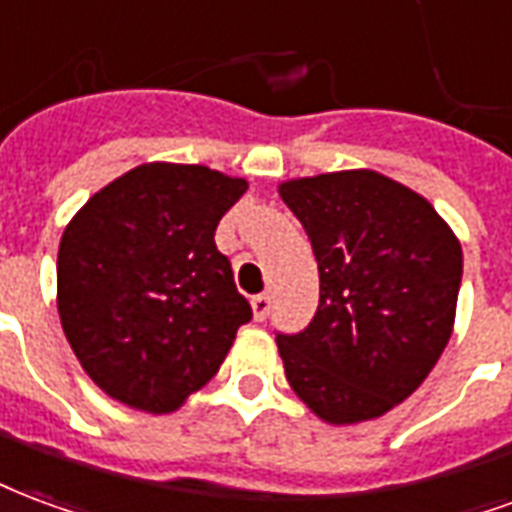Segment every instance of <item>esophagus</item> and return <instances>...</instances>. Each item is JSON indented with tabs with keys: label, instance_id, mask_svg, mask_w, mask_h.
I'll use <instances>...</instances> for the list:
<instances>
[{
	"label": "esophagus",
	"instance_id": "esophagus-1",
	"mask_svg": "<svg viewBox=\"0 0 512 512\" xmlns=\"http://www.w3.org/2000/svg\"><path fill=\"white\" fill-rule=\"evenodd\" d=\"M251 308L253 319H256V322H264L267 313H270V297H267V294H256V297H251Z\"/></svg>",
	"mask_w": 512,
	"mask_h": 512
}]
</instances>
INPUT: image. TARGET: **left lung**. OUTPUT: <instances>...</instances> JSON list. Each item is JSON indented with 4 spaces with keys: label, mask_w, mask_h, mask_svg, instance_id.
I'll return each mask as SVG.
<instances>
[{
    "label": "left lung",
    "mask_w": 512,
    "mask_h": 512,
    "mask_svg": "<svg viewBox=\"0 0 512 512\" xmlns=\"http://www.w3.org/2000/svg\"><path fill=\"white\" fill-rule=\"evenodd\" d=\"M319 264L308 330L278 335L302 404L330 425L376 420L425 382L453 335L464 253L417 190L374 169L278 185Z\"/></svg>",
    "instance_id": "1"
}]
</instances>
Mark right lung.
Returning <instances> with one entry per match:
<instances>
[{
  "mask_svg": "<svg viewBox=\"0 0 512 512\" xmlns=\"http://www.w3.org/2000/svg\"><path fill=\"white\" fill-rule=\"evenodd\" d=\"M242 177L141 163L100 188L59 240L57 308L92 382L147 414L177 412L218 374L251 305L215 248Z\"/></svg>",
  "mask_w": 512,
  "mask_h": 512,
  "instance_id": "right-lung-1",
  "label": "right lung"
}]
</instances>
